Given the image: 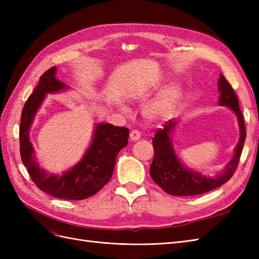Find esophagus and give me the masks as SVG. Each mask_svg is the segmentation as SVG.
<instances>
[{"mask_svg": "<svg viewBox=\"0 0 259 259\" xmlns=\"http://www.w3.org/2000/svg\"><path fill=\"white\" fill-rule=\"evenodd\" d=\"M130 138L132 142H137V140L140 139V133L138 131H132L130 134Z\"/></svg>", "mask_w": 259, "mask_h": 259, "instance_id": "1", "label": "esophagus"}]
</instances>
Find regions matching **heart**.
<instances>
[{
  "instance_id": "obj_1",
  "label": "heart",
  "mask_w": 259,
  "mask_h": 259,
  "mask_svg": "<svg viewBox=\"0 0 259 259\" xmlns=\"http://www.w3.org/2000/svg\"><path fill=\"white\" fill-rule=\"evenodd\" d=\"M147 90L138 89L134 90L130 94V99L132 101H140L147 96ZM183 96V88L178 84H171L165 90L161 92L160 95L152 100L150 104H148L143 110V115L148 121L155 122L168 116L174 109L177 107L180 98ZM116 108L119 111L124 114L128 115V108L122 103H117Z\"/></svg>"
}]
</instances>
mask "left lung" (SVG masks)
<instances>
[{
    "instance_id": "obj_1",
    "label": "left lung",
    "mask_w": 259,
    "mask_h": 259,
    "mask_svg": "<svg viewBox=\"0 0 259 259\" xmlns=\"http://www.w3.org/2000/svg\"><path fill=\"white\" fill-rule=\"evenodd\" d=\"M218 92V106L229 108L238 119L240 137L234 148L232 158L226 164L221 173L213 177L203 175L200 171L186 166L177 155L171 142V135L177 125V121H168L163 130H158L152 139L154 158L150 166V175L154 183L170 195L188 197V195H197L214 190L215 188L228 182L238 166L246 137L244 120L236 93L223 74L219 75Z\"/></svg>"
}]
</instances>
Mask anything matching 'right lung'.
<instances>
[{"instance_id":"right-lung-1","label":"right lung","mask_w":259,"mask_h":259,"mask_svg":"<svg viewBox=\"0 0 259 259\" xmlns=\"http://www.w3.org/2000/svg\"><path fill=\"white\" fill-rule=\"evenodd\" d=\"M57 68L49 69L30 95L22 109L19 130L20 155L23 165L38 189L65 200H83L98 192L110 180L116 155L127 146L130 132L126 127L110 123L94 125L90 146L81 160L61 174L50 173L38 164L30 140V130L48 94L70 91L69 86L56 77Z\"/></svg>"}]
</instances>
